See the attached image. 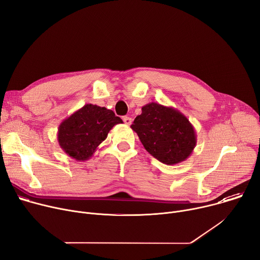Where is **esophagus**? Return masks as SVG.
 Listing matches in <instances>:
<instances>
[{"label":"esophagus","mask_w":260,"mask_h":260,"mask_svg":"<svg viewBox=\"0 0 260 260\" xmlns=\"http://www.w3.org/2000/svg\"><path fill=\"white\" fill-rule=\"evenodd\" d=\"M123 121H124V123H125L126 125H131V124H132V119L129 118V117H124Z\"/></svg>","instance_id":"1"}]
</instances>
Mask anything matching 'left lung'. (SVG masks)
Here are the masks:
<instances>
[{"instance_id":"obj_1","label":"left lung","mask_w":260,"mask_h":260,"mask_svg":"<svg viewBox=\"0 0 260 260\" xmlns=\"http://www.w3.org/2000/svg\"><path fill=\"white\" fill-rule=\"evenodd\" d=\"M145 149L157 160L175 165L191 156L197 142L193 125L180 110L151 102L131 125Z\"/></svg>"}]
</instances>
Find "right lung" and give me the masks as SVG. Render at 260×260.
Here are the masks:
<instances>
[{
    "instance_id": "obj_1",
    "label": "right lung",
    "mask_w": 260,
    "mask_h": 260,
    "mask_svg": "<svg viewBox=\"0 0 260 260\" xmlns=\"http://www.w3.org/2000/svg\"><path fill=\"white\" fill-rule=\"evenodd\" d=\"M122 123L112 110L85 104L60 124L57 141L69 157L83 162L94 155L112 127Z\"/></svg>"
}]
</instances>
